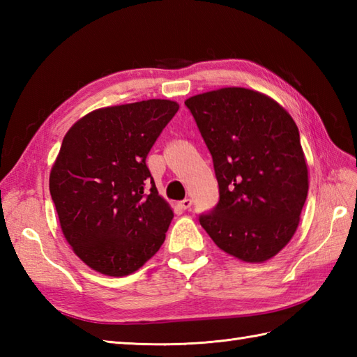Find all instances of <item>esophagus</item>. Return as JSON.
<instances>
[{"label":"esophagus","instance_id":"obj_1","mask_svg":"<svg viewBox=\"0 0 357 357\" xmlns=\"http://www.w3.org/2000/svg\"><path fill=\"white\" fill-rule=\"evenodd\" d=\"M179 207L181 208H183V210H188V208H190L192 207V199H184V201H181L179 202Z\"/></svg>","mask_w":357,"mask_h":357}]
</instances>
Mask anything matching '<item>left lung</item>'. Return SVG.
<instances>
[{
	"mask_svg": "<svg viewBox=\"0 0 357 357\" xmlns=\"http://www.w3.org/2000/svg\"><path fill=\"white\" fill-rule=\"evenodd\" d=\"M213 158L219 201L199 222L215 244L245 262L282 250L299 225L308 170L298 126L267 95L225 87L188 98Z\"/></svg>",
	"mask_w": 357,
	"mask_h": 357,
	"instance_id": "1",
	"label": "left lung"
}]
</instances>
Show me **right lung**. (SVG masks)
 <instances>
[{"label": "right lung", "mask_w": 357, "mask_h": 357, "mask_svg": "<svg viewBox=\"0 0 357 357\" xmlns=\"http://www.w3.org/2000/svg\"><path fill=\"white\" fill-rule=\"evenodd\" d=\"M149 100L90 112L66 133L49 187L75 255L107 276L142 267L165 239L173 211L146 158L178 112Z\"/></svg>", "instance_id": "1"}]
</instances>
